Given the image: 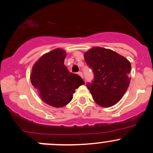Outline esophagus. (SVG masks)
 <instances>
[{
    "label": "esophagus",
    "mask_w": 153,
    "mask_h": 153,
    "mask_svg": "<svg viewBox=\"0 0 153 153\" xmlns=\"http://www.w3.org/2000/svg\"><path fill=\"white\" fill-rule=\"evenodd\" d=\"M78 75H79L80 76H81V78H83V73H82V72H78Z\"/></svg>",
    "instance_id": "1"
}]
</instances>
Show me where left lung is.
Returning a JSON list of instances; mask_svg holds the SVG:
<instances>
[{
    "mask_svg": "<svg viewBox=\"0 0 153 153\" xmlns=\"http://www.w3.org/2000/svg\"><path fill=\"white\" fill-rule=\"evenodd\" d=\"M86 63L94 72V81L88 89L95 102L103 107L116 104L130 83L129 61L117 52L96 47L84 53Z\"/></svg>",
    "mask_w": 153,
    "mask_h": 153,
    "instance_id": "left-lung-1",
    "label": "left lung"
}]
</instances>
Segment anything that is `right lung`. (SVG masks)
I'll use <instances>...</instances> for the list:
<instances>
[{"instance_id":"right-lung-1","label":"right lung","mask_w":153,"mask_h":153,"mask_svg":"<svg viewBox=\"0 0 153 153\" xmlns=\"http://www.w3.org/2000/svg\"><path fill=\"white\" fill-rule=\"evenodd\" d=\"M66 56L67 52L59 48L44 54L34 64L30 75L40 98L53 107L67 105L75 89L84 84L79 75L69 72L64 65Z\"/></svg>"}]
</instances>
